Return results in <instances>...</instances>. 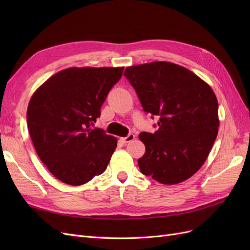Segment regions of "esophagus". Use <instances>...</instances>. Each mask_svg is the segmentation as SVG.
<instances>
[{"instance_id": "obj_1", "label": "esophagus", "mask_w": 250, "mask_h": 250, "mask_svg": "<svg viewBox=\"0 0 250 250\" xmlns=\"http://www.w3.org/2000/svg\"><path fill=\"white\" fill-rule=\"evenodd\" d=\"M134 139H135V135H134L133 133H129V134L127 135V137H125V138H121V139H120V141L122 142L123 144H127V143H130V142H132Z\"/></svg>"}]
</instances>
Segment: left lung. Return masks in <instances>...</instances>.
I'll list each match as a JSON object with an SVG mask.
<instances>
[{
  "instance_id": "obj_1",
  "label": "left lung",
  "mask_w": 250,
  "mask_h": 250,
  "mask_svg": "<svg viewBox=\"0 0 250 250\" xmlns=\"http://www.w3.org/2000/svg\"><path fill=\"white\" fill-rule=\"evenodd\" d=\"M124 76L144 111L158 118L154 133H140L146 147L138 161L141 172L164 185L190 178L206 162L218 134L213 89L186 67L166 62L128 66Z\"/></svg>"
}]
</instances>
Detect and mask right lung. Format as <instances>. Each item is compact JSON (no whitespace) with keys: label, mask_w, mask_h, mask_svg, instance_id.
Returning a JSON list of instances; mask_svg holds the SVG:
<instances>
[{"label":"right lung","mask_w":250,"mask_h":250,"mask_svg":"<svg viewBox=\"0 0 250 250\" xmlns=\"http://www.w3.org/2000/svg\"><path fill=\"white\" fill-rule=\"evenodd\" d=\"M123 70L71 67L60 71L30 100V138L41 161L62 183L81 186L106 170L117 139L93 126Z\"/></svg>","instance_id":"add662e5"}]
</instances>
